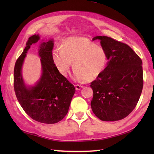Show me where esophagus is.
<instances>
[{
	"label": "esophagus",
	"mask_w": 154,
	"mask_h": 154,
	"mask_svg": "<svg viewBox=\"0 0 154 154\" xmlns=\"http://www.w3.org/2000/svg\"><path fill=\"white\" fill-rule=\"evenodd\" d=\"M75 89H76V90H80L81 88L83 87V86L81 85H75Z\"/></svg>",
	"instance_id": "obj_1"
}]
</instances>
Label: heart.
I'll use <instances>...</instances> for the list:
<instances>
[{"mask_svg":"<svg viewBox=\"0 0 154 154\" xmlns=\"http://www.w3.org/2000/svg\"><path fill=\"white\" fill-rule=\"evenodd\" d=\"M109 61L103 47L85 38H69L53 53V61L58 71L66 76L72 63L73 78L78 81H93L105 69Z\"/></svg>","mask_w":154,"mask_h":154,"instance_id":"b5f03b06","label":"heart"}]
</instances>
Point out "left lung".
Returning <instances> with one entry per match:
<instances>
[{
  "instance_id": "left-lung-1",
  "label": "left lung",
  "mask_w": 154,
  "mask_h": 154,
  "mask_svg": "<svg viewBox=\"0 0 154 154\" xmlns=\"http://www.w3.org/2000/svg\"><path fill=\"white\" fill-rule=\"evenodd\" d=\"M108 52L105 69L91 83L93 97L91 106L103 121H116L135 109L143 89L142 61L128 45L107 36H96Z\"/></svg>"
}]
</instances>
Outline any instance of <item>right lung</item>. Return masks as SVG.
Masks as SVG:
<instances>
[{
  "instance_id": "1",
  "label": "right lung",
  "mask_w": 154,
  "mask_h": 154,
  "mask_svg": "<svg viewBox=\"0 0 154 154\" xmlns=\"http://www.w3.org/2000/svg\"><path fill=\"white\" fill-rule=\"evenodd\" d=\"M40 40L38 35L28 38L24 51L16 61L14 89L18 101L28 115L37 122L55 124L68 112L75 87L58 71L53 61L54 41L43 42L38 49L42 74L35 86L27 87L22 76V66L31 45Z\"/></svg>"
}]
</instances>
